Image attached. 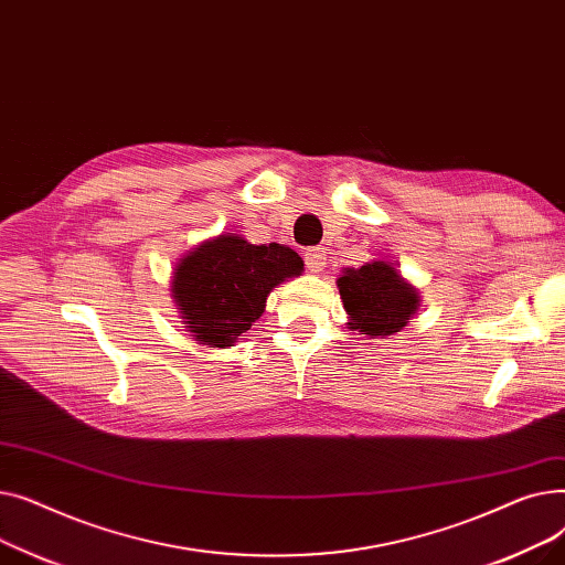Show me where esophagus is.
Returning <instances> with one entry per match:
<instances>
[{
    "mask_svg": "<svg viewBox=\"0 0 565 565\" xmlns=\"http://www.w3.org/2000/svg\"><path fill=\"white\" fill-rule=\"evenodd\" d=\"M305 263L311 273H322L324 263H328V252L322 247H311L305 252Z\"/></svg>",
    "mask_w": 565,
    "mask_h": 565,
    "instance_id": "34e87169",
    "label": "esophagus"
}]
</instances>
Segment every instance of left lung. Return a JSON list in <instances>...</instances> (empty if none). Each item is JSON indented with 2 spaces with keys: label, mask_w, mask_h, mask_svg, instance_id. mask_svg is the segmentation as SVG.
I'll return each mask as SVG.
<instances>
[{
  "label": "left lung",
  "mask_w": 565,
  "mask_h": 565,
  "mask_svg": "<svg viewBox=\"0 0 565 565\" xmlns=\"http://www.w3.org/2000/svg\"><path fill=\"white\" fill-rule=\"evenodd\" d=\"M350 330L369 339H387L401 332L419 309V292L387 260L345 267L337 279Z\"/></svg>",
  "instance_id": "8db88e82"
}]
</instances>
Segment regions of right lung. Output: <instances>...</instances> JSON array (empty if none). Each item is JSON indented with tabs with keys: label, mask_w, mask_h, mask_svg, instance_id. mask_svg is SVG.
Instances as JSON below:
<instances>
[{
	"label": "right lung",
	"mask_w": 565,
	"mask_h": 565,
	"mask_svg": "<svg viewBox=\"0 0 565 565\" xmlns=\"http://www.w3.org/2000/svg\"><path fill=\"white\" fill-rule=\"evenodd\" d=\"M302 270V258L286 245H252L224 233L181 258L171 295L199 343L228 348L260 318L270 290Z\"/></svg>",
	"instance_id": "obj_1"
}]
</instances>
